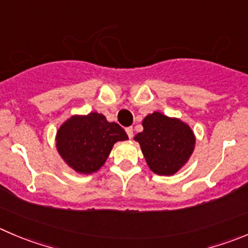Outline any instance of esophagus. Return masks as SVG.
<instances>
[{"label": "esophagus", "instance_id": "obj_1", "mask_svg": "<svg viewBox=\"0 0 248 248\" xmlns=\"http://www.w3.org/2000/svg\"><path fill=\"white\" fill-rule=\"evenodd\" d=\"M126 132H127V136H128V138H132V137H133V128H132V127L126 128Z\"/></svg>", "mask_w": 248, "mask_h": 248}]
</instances>
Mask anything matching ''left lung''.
<instances>
[{
  "label": "left lung",
  "instance_id": "8db88e82",
  "mask_svg": "<svg viewBox=\"0 0 248 248\" xmlns=\"http://www.w3.org/2000/svg\"><path fill=\"white\" fill-rule=\"evenodd\" d=\"M143 132L134 137L140 144L146 163L154 173L170 175L190 157L195 137L188 124L153 112L143 120Z\"/></svg>",
  "mask_w": 248,
  "mask_h": 248
}]
</instances>
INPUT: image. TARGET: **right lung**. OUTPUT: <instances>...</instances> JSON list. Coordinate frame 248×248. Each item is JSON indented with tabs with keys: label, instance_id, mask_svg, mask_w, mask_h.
I'll list each match as a JSON object with an SVG mask.
<instances>
[{
	"label": "right lung",
	"instance_id": "obj_1",
	"mask_svg": "<svg viewBox=\"0 0 248 248\" xmlns=\"http://www.w3.org/2000/svg\"><path fill=\"white\" fill-rule=\"evenodd\" d=\"M127 139L120 124L108 122L104 115L91 112L87 116H73L62 124L57 133V148L71 168L90 174L104 165L116 141Z\"/></svg>",
	"mask_w": 248,
	"mask_h": 248
}]
</instances>
